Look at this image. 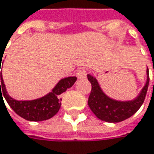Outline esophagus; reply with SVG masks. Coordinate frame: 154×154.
Instances as JSON below:
<instances>
[{
  "instance_id": "1",
  "label": "esophagus",
  "mask_w": 154,
  "mask_h": 154,
  "mask_svg": "<svg viewBox=\"0 0 154 154\" xmlns=\"http://www.w3.org/2000/svg\"><path fill=\"white\" fill-rule=\"evenodd\" d=\"M77 77L78 79H83V78H85L86 75H87V71H86L85 69L80 68L78 69L77 70V73H76Z\"/></svg>"
}]
</instances>
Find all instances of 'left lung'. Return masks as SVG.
<instances>
[{"mask_svg": "<svg viewBox=\"0 0 154 154\" xmlns=\"http://www.w3.org/2000/svg\"><path fill=\"white\" fill-rule=\"evenodd\" d=\"M154 71V69H153ZM146 83L142 88L140 94L134 99L129 101L115 100L104 93L97 80L92 75L88 74V80L91 84V91L89 96L88 105L97 119L109 123L121 122L131 117L142 104L147 92L149 85V70L146 69Z\"/></svg>", "mask_w": 154, "mask_h": 154, "instance_id": "8db88e82", "label": "left lung"}]
</instances>
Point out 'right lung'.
Wrapping results in <instances>:
<instances>
[{
	"label": "right lung",
	"instance_id": "right-lung-1",
	"mask_svg": "<svg viewBox=\"0 0 154 154\" xmlns=\"http://www.w3.org/2000/svg\"><path fill=\"white\" fill-rule=\"evenodd\" d=\"M1 61L2 58L0 59ZM0 64H2L1 62ZM1 72L0 82V97L2 95L5 97L7 103L18 114L20 117L29 121H43L51 119L58 112L61 107V100L59 95L64 92L67 89L70 88L77 81L76 77H68L63 78L57 84L52 91L40 98L34 100H16L8 94L4 81ZM3 93L2 94L1 92Z\"/></svg>",
	"mask_w": 154,
	"mask_h": 154
}]
</instances>
